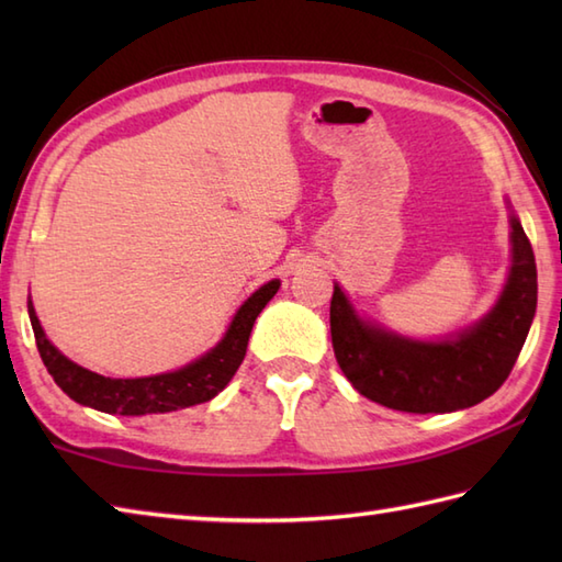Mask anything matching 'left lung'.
Segmentation results:
<instances>
[{
    "label": "left lung",
    "mask_w": 562,
    "mask_h": 562,
    "mask_svg": "<svg viewBox=\"0 0 562 562\" xmlns=\"http://www.w3.org/2000/svg\"><path fill=\"white\" fill-rule=\"evenodd\" d=\"M512 268L493 312L457 338L423 342L381 330L355 314L333 288L330 338L350 384L369 401L403 413H451L485 401L505 384L536 314V260L512 214Z\"/></svg>",
    "instance_id": "8db88e82"
}]
</instances>
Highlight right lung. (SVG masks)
<instances>
[{"label":"right lung","mask_w":562,"mask_h":562,"mask_svg":"<svg viewBox=\"0 0 562 562\" xmlns=\"http://www.w3.org/2000/svg\"><path fill=\"white\" fill-rule=\"evenodd\" d=\"M280 290V280H270L256 290L241 308L234 314L224 338L205 352L200 360L190 362L176 372L139 379H111L97 372H89L59 352L55 345L45 338L41 321L29 300V316L33 326L35 345H38L41 360L55 384L63 389L71 401L101 413L111 415H147V413H171L188 408V405L205 403L229 384L238 364L244 362L248 336L254 330L258 314L266 308Z\"/></svg>","instance_id":"right-lung-1"}]
</instances>
